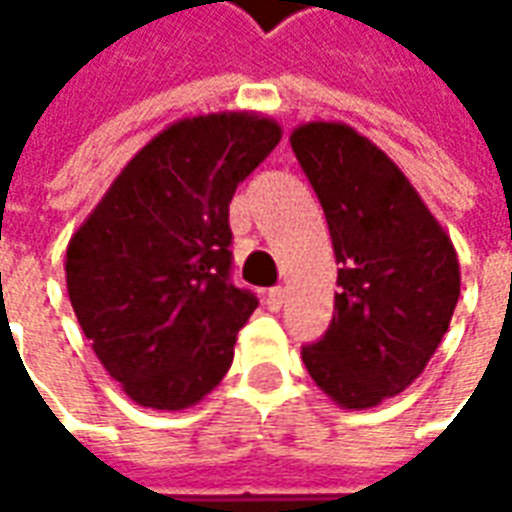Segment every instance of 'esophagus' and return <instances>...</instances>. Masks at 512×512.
<instances>
[{"label":"esophagus","mask_w":512,"mask_h":512,"mask_svg":"<svg viewBox=\"0 0 512 512\" xmlns=\"http://www.w3.org/2000/svg\"><path fill=\"white\" fill-rule=\"evenodd\" d=\"M266 304L271 312H279L282 310V304H285V290L282 288H271L266 296Z\"/></svg>","instance_id":"34e87169"}]
</instances>
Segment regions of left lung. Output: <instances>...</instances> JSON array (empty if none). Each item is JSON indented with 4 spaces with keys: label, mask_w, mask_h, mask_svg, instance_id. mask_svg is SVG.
<instances>
[{
    "label": "left lung",
    "mask_w": 512,
    "mask_h": 512,
    "mask_svg": "<svg viewBox=\"0 0 512 512\" xmlns=\"http://www.w3.org/2000/svg\"><path fill=\"white\" fill-rule=\"evenodd\" d=\"M290 147L326 213L340 263L334 318L304 345L312 381L365 411L419 378L461 296L450 235L384 150L345 123L293 128Z\"/></svg>",
    "instance_id": "8db88e82"
}]
</instances>
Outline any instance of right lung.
<instances>
[{"instance_id": "1", "label": "right lung", "mask_w": 512, "mask_h": 512, "mask_svg": "<svg viewBox=\"0 0 512 512\" xmlns=\"http://www.w3.org/2000/svg\"><path fill=\"white\" fill-rule=\"evenodd\" d=\"M257 112L183 117L136 153L71 235L84 337L136 406L183 411L219 386L257 299L230 282V200L277 147Z\"/></svg>"}]
</instances>
